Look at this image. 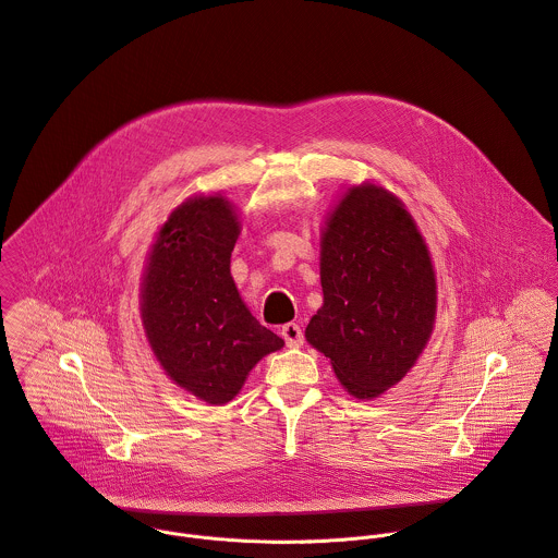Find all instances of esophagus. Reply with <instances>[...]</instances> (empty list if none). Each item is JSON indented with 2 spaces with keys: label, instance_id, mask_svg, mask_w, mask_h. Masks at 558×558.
Masks as SVG:
<instances>
[{
  "label": "esophagus",
  "instance_id": "1",
  "mask_svg": "<svg viewBox=\"0 0 558 558\" xmlns=\"http://www.w3.org/2000/svg\"><path fill=\"white\" fill-rule=\"evenodd\" d=\"M280 333H282V338H284V342H287L289 347H300V344L304 342V333H302L300 325H295V323L282 325Z\"/></svg>",
  "mask_w": 558,
  "mask_h": 558
}]
</instances>
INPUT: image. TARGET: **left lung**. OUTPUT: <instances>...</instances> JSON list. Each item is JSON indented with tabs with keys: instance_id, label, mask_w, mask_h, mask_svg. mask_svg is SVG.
Masks as SVG:
<instances>
[{
	"instance_id": "8db88e82",
	"label": "left lung",
	"mask_w": 558,
	"mask_h": 558,
	"mask_svg": "<svg viewBox=\"0 0 558 558\" xmlns=\"http://www.w3.org/2000/svg\"><path fill=\"white\" fill-rule=\"evenodd\" d=\"M320 247L325 304L304 336L351 395L371 400L411 371L430 338L433 263L404 205L371 183L344 194Z\"/></svg>"
}]
</instances>
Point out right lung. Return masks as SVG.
Returning a JSON list of instances; mask_svg holds the SVG:
<instances>
[{
    "label": "right lung",
    "mask_w": 558,
    "mask_h": 558,
    "mask_svg": "<svg viewBox=\"0 0 558 558\" xmlns=\"http://www.w3.org/2000/svg\"><path fill=\"white\" fill-rule=\"evenodd\" d=\"M241 222L222 196L177 207L158 231L141 291L149 347L166 373L207 404H227L284 340L263 327L229 274Z\"/></svg>",
    "instance_id": "1"
}]
</instances>
